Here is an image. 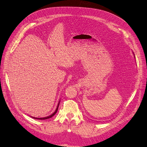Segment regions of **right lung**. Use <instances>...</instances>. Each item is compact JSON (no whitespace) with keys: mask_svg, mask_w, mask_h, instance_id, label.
I'll list each match as a JSON object with an SVG mask.
<instances>
[{"mask_svg":"<svg viewBox=\"0 0 147 147\" xmlns=\"http://www.w3.org/2000/svg\"><path fill=\"white\" fill-rule=\"evenodd\" d=\"M59 102H59V104H58V105H57V108H56V110H55V112L53 113L52 115H51L50 116H48V117H44V118H34V117H32L33 118H35V119H48V118H51L52 117H53L54 116V115L56 113V112H57V110H58V107H59Z\"/></svg>","mask_w":147,"mask_h":147,"instance_id":"obj_1","label":"right lung"}]
</instances>
